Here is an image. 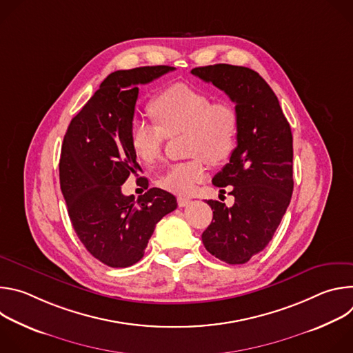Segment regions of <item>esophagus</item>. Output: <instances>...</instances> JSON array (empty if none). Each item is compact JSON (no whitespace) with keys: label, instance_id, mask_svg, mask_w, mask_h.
<instances>
[{"label":"esophagus","instance_id":"obj_1","mask_svg":"<svg viewBox=\"0 0 353 353\" xmlns=\"http://www.w3.org/2000/svg\"><path fill=\"white\" fill-rule=\"evenodd\" d=\"M190 203H191V199H190L188 196H184V195H179V196H177V204H179L180 208L187 207Z\"/></svg>","mask_w":353,"mask_h":353}]
</instances>
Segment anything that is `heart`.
I'll use <instances>...</instances> for the list:
<instances>
[{"instance_id":"obj_1","label":"heart","mask_w":353,"mask_h":353,"mask_svg":"<svg viewBox=\"0 0 353 353\" xmlns=\"http://www.w3.org/2000/svg\"><path fill=\"white\" fill-rule=\"evenodd\" d=\"M155 123L135 119L131 124V148L139 161L155 163L166 138L185 132L190 161L172 165L159 179V185L173 194L188 195L207 176V161L225 162L233 152L239 130L236 109L192 86L174 83L159 92L149 103Z\"/></svg>"}]
</instances>
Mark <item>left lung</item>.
<instances>
[{"mask_svg":"<svg viewBox=\"0 0 353 353\" xmlns=\"http://www.w3.org/2000/svg\"><path fill=\"white\" fill-rule=\"evenodd\" d=\"M236 103L237 146L214 185H232L234 204L207 201L214 211L203 243L228 264H244L271 241L293 191V139L278 97L259 72L247 67L215 64L191 70ZM225 192V190H221Z\"/></svg>","mask_w":353,"mask_h":353,"instance_id":"obj_1","label":"left lung"}]
</instances>
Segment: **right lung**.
Instances as JSON below:
<instances>
[{"label": "right lung", "mask_w": 353, "mask_h": 353, "mask_svg": "<svg viewBox=\"0 0 353 353\" xmlns=\"http://www.w3.org/2000/svg\"><path fill=\"white\" fill-rule=\"evenodd\" d=\"M173 70L155 65L112 72L64 135L60 185L71 223L89 253L113 268L138 263L157 223L177 208L176 196L161 188H149L138 199L121 192L128 176L141 170L130 141L138 85Z\"/></svg>", "instance_id": "right-lung-1"}]
</instances>
